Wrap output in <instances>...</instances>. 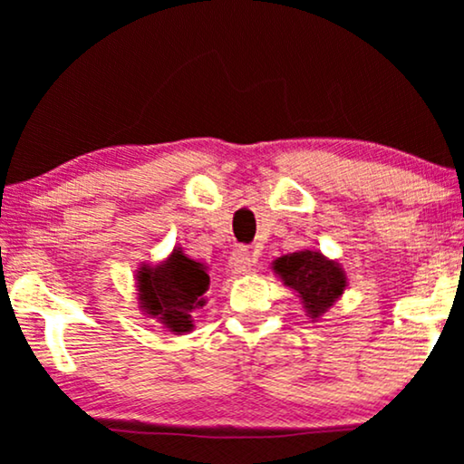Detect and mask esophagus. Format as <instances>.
<instances>
[{
	"mask_svg": "<svg viewBox=\"0 0 464 464\" xmlns=\"http://www.w3.org/2000/svg\"><path fill=\"white\" fill-rule=\"evenodd\" d=\"M256 262L257 256L251 249H246V246H238V249H234L230 256V268L237 272V275H246V272H251Z\"/></svg>",
	"mask_w": 464,
	"mask_h": 464,
	"instance_id": "1",
	"label": "esophagus"
}]
</instances>
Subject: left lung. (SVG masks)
I'll use <instances>...</instances> for the list:
<instances>
[{
	"label": "left lung",
	"mask_w": 464,
	"mask_h": 464,
	"mask_svg": "<svg viewBox=\"0 0 464 464\" xmlns=\"http://www.w3.org/2000/svg\"><path fill=\"white\" fill-rule=\"evenodd\" d=\"M275 270L285 285L300 294L310 319H319L346 287L344 272L316 251H297L278 257Z\"/></svg>",
	"instance_id": "obj_1"
}]
</instances>
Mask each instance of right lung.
Wrapping results in <instances>:
<instances>
[{
    "label": "right lung",
    "mask_w": 464,
    "mask_h": 464,
    "mask_svg": "<svg viewBox=\"0 0 464 464\" xmlns=\"http://www.w3.org/2000/svg\"><path fill=\"white\" fill-rule=\"evenodd\" d=\"M208 289V275L202 264L173 251L158 268H143L139 275V295L145 313L160 319L170 332L192 329V310L205 306L202 294Z\"/></svg>",
    "instance_id": "obj_1"
}]
</instances>
